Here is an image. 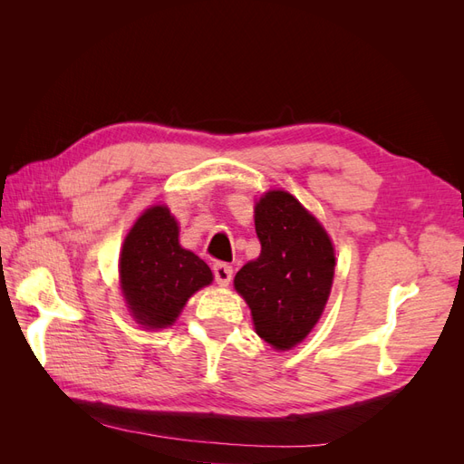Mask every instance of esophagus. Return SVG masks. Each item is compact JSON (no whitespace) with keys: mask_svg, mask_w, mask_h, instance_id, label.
I'll list each match as a JSON object with an SVG mask.
<instances>
[{"mask_svg":"<svg viewBox=\"0 0 464 464\" xmlns=\"http://www.w3.org/2000/svg\"><path fill=\"white\" fill-rule=\"evenodd\" d=\"M213 275H215V280L220 285V286H227L230 285L232 280V266L228 263H215L213 265Z\"/></svg>","mask_w":464,"mask_h":464,"instance_id":"1","label":"esophagus"}]
</instances>
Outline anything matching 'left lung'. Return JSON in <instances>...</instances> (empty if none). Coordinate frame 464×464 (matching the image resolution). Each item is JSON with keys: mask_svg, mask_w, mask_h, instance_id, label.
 Segmentation results:
<instances>
[{"mask_svg": "<svg viewBox=\"0 0 464 464\" xmlns=\"http://www.w3.org/2000/svg\"><path fill=\"white\" fill-rule=\"evenodd\" d=\"M261 254L234 276L263 341L276 350L302 343L327 304L334 251L327 232L286 191L265 193L256 205Z\"/></svg>", "mask_w": 464, "mask_h": 464, "instance_id": "1", "label": "left lung"}]
</instances>
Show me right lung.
<instances>
[{
	"instance_id": "obj_1",
	"label": "right lung",
	"mask_w": 464,
	"mask_h": 464,
	"mask_svg": "<svg viewBox=\"0 0 464 464\" xmlns=\"http://www.w3.org/2000/svg\"><path fill=\"white\" fill-rule=\"evenodd\" d=\"M178 222L166 207H150L123 242L120 276L125 302L145 327L172 325L193 292L210 285L208 265L178 242Z\"/></svg>"
}]
</instances>
